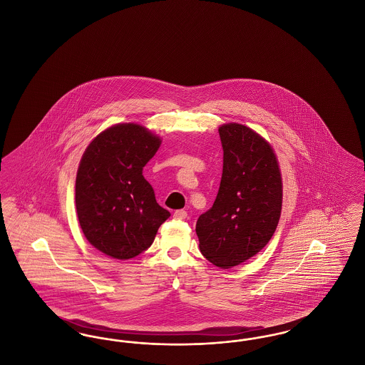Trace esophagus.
<instances>
[{"instance_id":"1","label":"esophagus","mask_w":365,"mask_h":365,"mask_svg":"<svg viewBox=\"0 0 365 365\" xmlns=\"http://www.w3.org/2000/svg\"><path fill=\"white\" fill-rule=\"evenodd\" d=\"M186 217H187V212H186V210H183V209L175 210L174 219H178V220H185Z\"/></svg>"}]
</instances>
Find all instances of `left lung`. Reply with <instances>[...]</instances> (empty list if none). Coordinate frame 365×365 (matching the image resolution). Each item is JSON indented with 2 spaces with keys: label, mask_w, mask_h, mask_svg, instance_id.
I'll list each match as a JSON object with an SVG mask.
<instances>
[{
  "label": "left lung",
  "mask_w": 365,
  "mask_h": 365,
  "mask_svg": "<svg viewBox=\"0 0 365 365\" xmlns=\"http://www.w3.org/2000/svg\"><path fill=\"white\" fill-rule=\"evenodd\" d=\"M223 174L212 208L195 225L200 250L220 268H232L269 242L282 210V176L271 145L252 128L219 127Z\"/></svg>",
  "instance_id": "left-lung-1"
}]
</instances>
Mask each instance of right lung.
I'll use <instances>...</instances> for the list:
<instances>
[{
	"mask_svg": "<svg viewBox=\"0 0 365 365\" xmlns=\"http://www.w3.org/2000/svg\"><path fill=\"white\" fill-rule=\"evenodd\" d=\"M160 145L148 128L120 123L98 134L82 156L75 183L79 225L87 241L112 259L138 256L171 216L142 175Z\"/></svg>",
	"mask_w": 365,
	"mask_h": 365,
	"instance_id": "1",
	"label": "right lung"
}]
</instances>
